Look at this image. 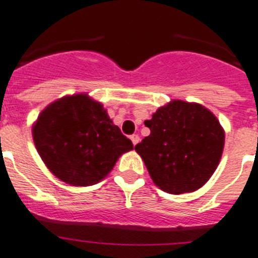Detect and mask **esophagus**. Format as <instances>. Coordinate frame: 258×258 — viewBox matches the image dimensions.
Instances as JSON below:
<instances>
[{"label": "esophagus", "instance_id": "34e87169", "mask_svg": "<svg viewBox=\"0 0 258 258\" xmlns=\"http://www.w3.org/2000/svg\"><path fill=\"white\" fill-rule=\"evenodd\" d=\"M131 140H132V142H133L134 146H136V145L140 142V136H138V134H133V136H131Z\"/></svg>", "mask_w": 258, "mask_h": 258}]
</instances>
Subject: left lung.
<instances>
[{
	"label": "left lung",
	"instance_id": "1",
	"mask_svg": "<svg viewBox=\"0 0 258 258\" xmlns=\"http://www.w3.org/2000/svg\"><path fill=\"white\" fill-rule=\"evenodd\" d=\"M150 136L136 145L151 179L171 195L195 192L217 169L224 132L209 109L173 100L145 121Z\"/></svg>",
	"mask_w": 258,
	"mask_h": 258
}]
</instances>
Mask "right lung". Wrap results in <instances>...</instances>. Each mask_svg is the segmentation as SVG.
<instances>
[{"label":"right lung","mask_w":258,"mask_h":258,"mask_svg":"<svg viewBox=\"0 0 258 258\" xmlns=\"http://www.w3.org/2000/svg\"><path fill=\"white\" fill-rule=\"evenodd\" d=\"M45 166L70 185L89 186L104 179L133 144L112 122L100 103L86 94L48 105L32 127Z\"/></svg>","instance_id":"1"}]
</instances>
